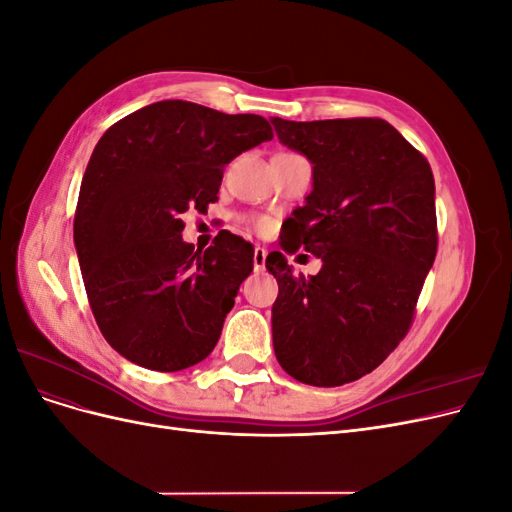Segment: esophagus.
<instances>
[{
	"mask_svg": "<svg viewBox=\"0 0 512 512\" xmlns=\"http://www.w3.org/2000/svg\"><path fill=\"white\" fill-rule=\"evenodd\" d=\"M265 262H267V250H265V247L258 245L254 250V269L262 271V269H265Z\"/></svg>",
	"mask_w": 512,
	"mask_h": 512,
	"instance_id": "34e87169",
	"label": "esophagus"
}]
</instances>
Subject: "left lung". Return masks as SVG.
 <instances>
[{
	"mask_svg": "<svg viewBox=\"0 0 512 512\" xmlns=\"http://www.w3.org/2000/svg\"><path fill=\"white\" fill-rule=\"evenodd\" d=\"M271 123L282 145L312 162L314 179L282 245L322 260L303 277L282 252L267 256L280 286L275 356L294 380L339 386L374 371L410 329L438 250L436 183L384 119Z\"/></svg>",
	"mask_w": 512,
	"mask_h": 512,
	"instance_id": "obj_1",
	"label": "left lung"
}]
</instances>
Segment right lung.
<instances>
[{
    "mask_svg": "<svg viewBox=\"0 0 512 512\" xmlns=\"http://www.w3.org/2000/svg\"><path fill=\"white\" fill-rule=\"evenodd\" d=\"M271 138L260 115L162 100L98 141L76 205L74 247L98 327L128 361L179 371L218 344L254 269V247L226 232L198 252L181 239V215L215 203L226 164Z\"/></svg>",
    "mask_w": 512,
    "mask_h": 512,
    "instance_id": "1",
    "label": "right lung"
}]
</instances>
